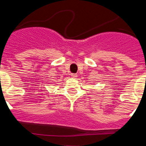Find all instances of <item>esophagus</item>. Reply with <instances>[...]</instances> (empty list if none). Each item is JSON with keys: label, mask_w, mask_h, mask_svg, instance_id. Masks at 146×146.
<instances>
[{"label": "esophagus", "mask_w": 146, "mask_h": 146, "mask_svg": "<svg viewBox=\"0 0 146 146\" xmlns=\"http://www.w3.org/2000/svg\"><path fill=\"white\" fill-rule=\"evenodd\" d=\"M71 76H72L73 78H74V77H77V74H71Z\"/></svg>", "instance_id": "esophagus-1"}]
</instances>
